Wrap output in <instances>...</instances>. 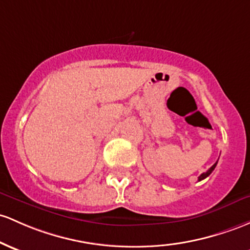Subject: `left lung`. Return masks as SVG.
<instances>
[{"label": "left lung", "instance_id": "1", "mask_svg": "<svg viewBox=\"0 0 250 250\" xmlns=\"http://www.w3.org/2000/svg\"><path fill=\"white\" fill-rule=\"evenodd\" d=\"M216 165H217V163H215V164H213V165H212V166H211V167H210V168H209V169H208V171H207V172H204V173H202L201 175H199V178H198V182H201V180H203V179H205V178H207V177H209V175L211 174V172H212V171H213V169H215V167H216Z\"/></svg>", "mask_w": 250, "mask_h": 250}]
</instances>
